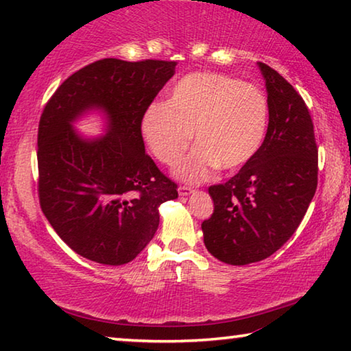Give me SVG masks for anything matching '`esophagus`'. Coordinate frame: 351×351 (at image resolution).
<instances>
[{
	"label": "esophagus",
	"mask_w": 351,
	"mask_h": 351,
	"mask_svg": "<svg viewBox=\"0 0 351 351\" xmlns=\"http://www.w3.org/2000/svg\"><path fill=\"white\" fill-rule=\"evenodd\" d=\"M178 192H180L181 197H187V195H192L195 190L192 187H187V186H181L180 189H178Z\"/></svg>",
	"instance_id": "1"
}]
</instances>
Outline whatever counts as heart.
I'll return each instance as SVG.
<instances>
[{
	"mask_svg": "<svg viewBox=\"0 0 351 351\" xmlns=\"http://www.w3.org/2000/svg\"><path fill=\"white\" fill-rule=\"evenodd\" d=\"M269 122L265 93L251 83L213 73H193L171 88L167 102L148 106L141 133L148 150L175 165L192 142L197 148L178 165L182 181L199 182L218 167L237 170L263 144Z\"/></svg>",
	"mask_w": 351,
	"mask_h": 351,
	"instance_id": "b5f03b06",
	"label": "heart"
}]
</instances>
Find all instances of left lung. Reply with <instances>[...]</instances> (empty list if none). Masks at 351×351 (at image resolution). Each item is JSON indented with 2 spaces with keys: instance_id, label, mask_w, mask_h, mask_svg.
<instances>
[{
  "instance_id": "8db88e82",
  "label": "left lung",
  "mask_w": 351,
  "mask_h": 351,
  "mask_svg": "<svg viewBox=\"0 0 351 351\" xmlns=\"http://www.w3.org/2000/svg\"><path fill=\"white\" fill-rule=\"evenodd\" d=\"M269 104L257 154L228 182L209 187L213 213L201 224L213 257L243 266L278 251L304 219L317 189V145L304 99L260 63Z\"/></svg>"
}]
</instances>
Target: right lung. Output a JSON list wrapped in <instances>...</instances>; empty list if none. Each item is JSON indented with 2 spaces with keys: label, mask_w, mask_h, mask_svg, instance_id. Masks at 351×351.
Listing matches in <instances>:
<instances>
[{
  "label": "right lung",
  "mask_w": 351,
  "mask_h": 351,
  "mask_svg": "<svg viewBox=\"0 0 351 351\" xmlns=\"http://www.w3.org/2000/svg\"><path fill=\"white\" fill-rule=\"evenodd\" d=\"M176 62L104 58L68 77L38 125L41 210L82 257L125 265L152 241L159 206L178 198L173 181L145 153L141 121L175 74ZM91 110L106 134L85 138L73 123Z\"/></svg>",
  "instance_id": "1"
}]
</instances>
